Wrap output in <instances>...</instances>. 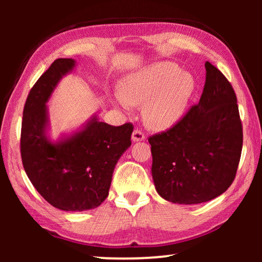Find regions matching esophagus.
<instances>
[{"label": "esophagus", "instance_id": "34e87169", "mask_svg": "<svg viewBox=\"0 0 262 262\" xmlns=\"http://www.w3.org/2000/svg\"><path fill=\"white\" fill-rule=\"evenodd\" d=\"M144 139H145V136H144V134H143V133H142L141 130H139V129H135L134 132H133V134H132V140L134 141V142L144 141Z\"/></svg>", "mask_w": 262, "mask_h": 262}]
</instances>
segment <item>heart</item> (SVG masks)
Here are the masks:
<instances>
[{"label": "heart", "instance_id": "b5f03b06", "mask_svg": "<svg viewBox=\"0 0 262 262\" xmlns=\"http://www.w3.org/2000/svg\"><path fill=\"white\" fill-rule=\"evenodd\" d=\"M194 91L193 76L172 62H156L123 77L118 86V103L144 105L150 127L166 129L183 115Z\"/></svg>", "mask_w": 262, "mask_h": 262}]
</instances>
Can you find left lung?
Instances as JSON below:
<instances>
[{"label":"left lung","instance_id":"left-lung-1","mask_svg":"<svg viewBox=\"0 0 262 262\" xmlns=\"http://www.w3.org/2000/svg\"><path fill=\"white\" fill-rule=\"evenodd\" d=\"M201 98L171 129L149 137L151 174L166 201L198 205L223 194L236 177L243 127L231 84L206 62Z\"/></svg>","mask_w":262,"mask_h":262}]
</instances>
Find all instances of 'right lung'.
Segmentation results:
<instances>
[{
	"label": "right lung",
	"instance_id": "right-lung-1",
	"mask_svg": "<svg viewBox=\"0 0 262 262\" xmlns=\"http://www.w3.org/2000/svg\"><path fill=\"white\" fill-rule=\"evenodd\" d=\"M75 67L74 59H57L41 75L26 99L20 134L21 161L30 181L48 203L64 211L94 209L105 201L133 133L132 123L115 127L92 115L75 132L51 139L46 104Z\"/></svg>",
	"mask_w": 262,
	"mask_h": 262
}]
</instances>
